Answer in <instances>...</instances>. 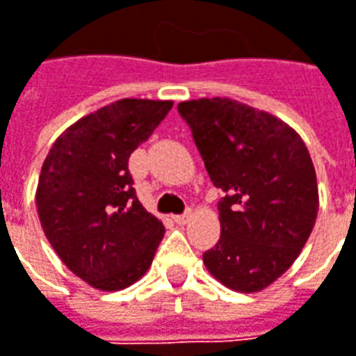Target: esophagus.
Returning <instances> with one entry per match:
<instances>
[{
    "label": "esophagus",
    "instance_id": "esophagus-1",
    "mask_svg": "<svg viewBox=\"0 0 356 356\" xmlns=\"http://www.w3.org/2000/svg\"><path fill=\"white\" fill-rule=\"evenodd\" d=\"M191 216H193V212H191V210H185L183 214H177V216H173V220H175L177 224H187L188 220H191Z\"/></svg>",
    "mask_w": 356,
    "mask_h": 356
}]
</instances>
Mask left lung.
<instances>
[{
    "instance_id": "8db88e82",
    "label": "left lung",
    "mask_w": 356,
    "mask_h": 356,
    "mask_svg": "<svg viewBox=\"0 0 356 356\" xmlns=\"http://www.w3.org/2000/svg\"><path fill=\"white\" fill-rule=\"evenodd\" d=\"M214 187L220 239L202 261L236 292H259L290 269L310 238L318 181L300 134L280 118L228 97L177 105Z\"/></svg>"
}]
</instances>
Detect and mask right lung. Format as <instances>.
<instances>
[{
  "label": "right lung",
  "mask_w": 356,
  "mask_h": 356,
  "mask_svg": "<svg viewBox=\"0 0 356 356\" xmlns=\"http://www.w3.org/2000/svg\"><path fill=\"white\" fill-rule=\"evenodd\" d=\"M173 101L120 99L66 128L46 156L36 210L44 236L76 277L122 290L149 269L165 228L136 198L128 158Z\"/></svg>",
  "instance_id": "obj_1"
}]
</instances>
